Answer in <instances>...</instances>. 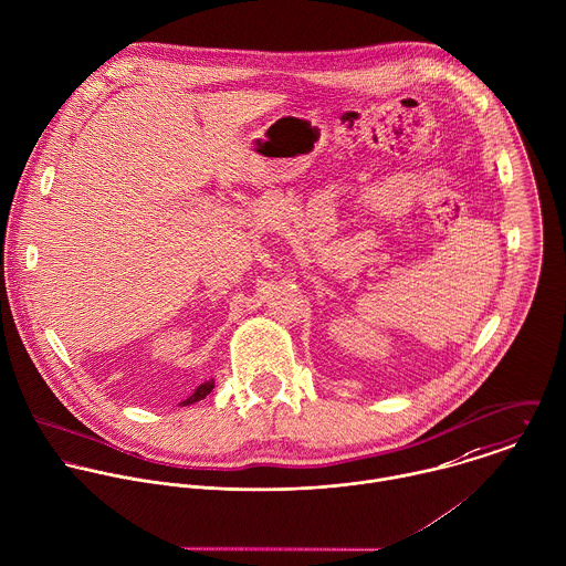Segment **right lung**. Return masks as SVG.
Masks as SVG:
<instances>
[{
  "label": "right lung",
  "instance_id": "obj_1",
  "mask_svg": "<svg viewBox=\"0 0 566 566\" xmlns=\"http://www.w3.org/2000/svg\"><path fill=\"white\" fill-rule=\"evenodd\" d=\"M213 390V379H209V381H205V384H200L198 388H196V392L191 395V397H187L180 406H191V403H196V401H200V399H205L209 392Z\"/></svg>",
  "mask_w": 566,
  "mask_h": 566
}]
</instances>
